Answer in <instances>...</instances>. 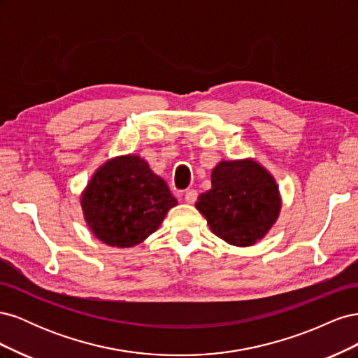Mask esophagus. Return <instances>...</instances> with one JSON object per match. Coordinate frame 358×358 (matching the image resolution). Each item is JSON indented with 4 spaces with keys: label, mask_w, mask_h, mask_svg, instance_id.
Instances as JSON below:
<instances>
[{
    "label": "esophagus",
    "mask_w": 358,
    "mask_h": 358,
    "mask_svg": "<svg viewBox=\"0 0 358 358\" xmlns=\"http://www.w3.org/2000/svg\"><path fill=\"white\" fill-rule=\"evenodd\" d=\"M197 196H199V194H197L196 189H187L185 194H183V199H185L187 203H194L197 200Z\"/></svg>",
    "instance_id": "34e87169"
}]
</instances>
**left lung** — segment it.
Wrapping results in <instances>:
<instances>
[{"label": "left lung", "mask_w": 358, "mask_h": 358, "mask_svg": "<svg viewBox=\"0 0 358 358\" xmlns=\"http://www.w3.org/2000/svg\"><path fill=\"white\" fill-rule=\"evenodd\" d=\"M196 208L220 239L251 246L276 222L280 197L275 179L258 162L221 161L212 170V188L201 194Z\"/></svg>", "instance_id": "obj_1"}]
</instances>
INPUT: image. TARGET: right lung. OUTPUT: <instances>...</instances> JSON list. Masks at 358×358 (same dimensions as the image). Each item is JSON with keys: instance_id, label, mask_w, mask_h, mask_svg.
Here are the masks:
<instances>
[{"instance_id": "1", "label": "right lung", "mask_w": 358, "mask_h": 358, "mask_svg": "<svg viewBox=\"0 0 358 358\" xmlns=\"http://www.w3.org/2000/svg\"><path fill=\"white\" fill-rule=\"evenodd\" d=\"M80 203L95 237L116 248L142 243L178 204L167 183L137 155L107 161L90 180Z\"/></svg>"}]
</instances>
